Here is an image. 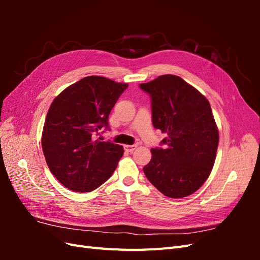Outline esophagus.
Returning a JSON list of instances; mask_svg holds the SVG:
<instances>
[{
  "mask_svg": "<svg viewBox=\"0 0 260 260\" xmlns=\"http://www.w3.org/2000/svg\"><path fill=\"white\" fill-rule=\"evenodd\" d=\"M123 148L125 152H133L137 148V145H124Z\"/></svg>",
  "mask_w": 260,
  "mask_h": 260,
  "instance_id": "obj_1",
  "label": "esophagus"
}]
</instances>
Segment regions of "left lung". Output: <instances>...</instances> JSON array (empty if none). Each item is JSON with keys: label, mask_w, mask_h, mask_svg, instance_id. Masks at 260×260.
Instances as JSON below:
<instances>
[{"label": "left lung", "mask_w": 260, "mask_h": 260, "mask_svg": "<svg viewBox=\"0 0 260 260\" xmlns=\"http://www.w3.org/2000/svg\"><path fill=\"white\" fill-rule=\"evenodd\" d=\"M152 99L153 125L166 133L164 147L152 148V159L143 168L157 190L171 199L196 192L214 167L219 132L208 100L174 75H162L141 83Z\"/></svg>", "instance_id": "8db88e82"}]
</instances>
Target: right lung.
Listing matches in <instances>:
<instances>
[{
	"instance_id": "obj_1",
	"label": "right lung",
	"mask_w": 260,
	"mask_h": 260,
	"mask_svg": "<svg viewBox=\"0 0 260 260\" xmlns=\"http://www.w3.org/2000/svg\"><path fill=\"white\" fill-rule=\"evenodd\" d=\"M127 83L89 76L54 99L45 118L42 149L59 182L75 192L95 190L112 177L123 155L122 145L95 139L108 129V116Z\"/></svg>"
}]
</instances>
